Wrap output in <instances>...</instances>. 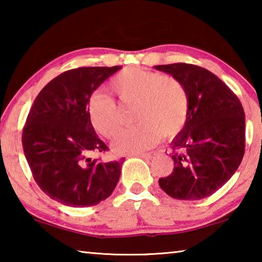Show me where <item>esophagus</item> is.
<instances>
[{"instance_id":"obj_1","label":"esophagus","mask_w":262,"mask_h":262,"mask_svg":"<svg viewBox=\"0 0 262 262\" xmlns=\"http://www.w3.org/2000/svg\"><path fill=\"white\" fill-rule=\"evenodd\" d=\"M135 156H136V157L144 158V159H150V158H154L155 156H157V152H156V151H150V152H142V154H136Z\"/></svg>"}]
</instances>
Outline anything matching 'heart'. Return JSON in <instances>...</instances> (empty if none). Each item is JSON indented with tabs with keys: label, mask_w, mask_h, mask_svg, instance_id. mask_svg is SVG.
<instances>
[{
	"label": "heart",
	"mask_w": 262,
	"mask_h": 262,
	"mask_svg": "<svg viewBox=\"0 0 262 262\" xmlns=\"http://www.w3.org/2000/svg\"><path fill=\"white\" fill-rule=\"evenodd\" d=\"M110 89L122 103H137L134 127L122 129L112 141L115 154L126 155L151 148L161 135L172 137L181 132L188 117V92L181 81L150 70L130 67L111 79ZM88 115L97 133L107 139L120 127L115 101L95 92L88 100Z\"/></svg>",
	"instance_id": "obj_1"
}]
</instances>
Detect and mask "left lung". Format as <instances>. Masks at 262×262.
Wrapping results in <instances>:
<instances>
[{
  "mask_svg": "<svg viewBox=\"0 0 262 262\" xmlns=\"http://www.w3.org/2000/svg\"><path fill=\"white\" fill-rule=\"evenodd\" d=\"M188 92L185 127L171 142L173 172L158 180L177 200H201L231 178L245 151V113L238 97L209 70L188 63L155 66Z\"/></svg>",
  "mask_w": 262,
  "mask_h": 262,
  "instance_id": "1",
  "label": "left lung"
}]
</instances>
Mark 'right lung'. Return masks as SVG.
Returning <instances> with one entry per match:
<instances>
[{
    "mask_svg": "<svg viewBox=\"0 0 262 262\" xmlns=\"http://www.w3.org/2000/svg\"><path fill=\"white\" fill-rule=\"evenodd\" d=\"M121 68L82 67L62 73L39 92L30 110L21 135L25 158L42 192L62 205H98L120 178L123 159L89 157L108 148L91 125L88 100Z\"/></svg>",
    "mask_w": 262,
    "mask_h": 262,
    "instance_id": "obj_1",
    "label": "right lung"
}]
</instances>
